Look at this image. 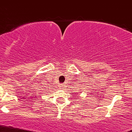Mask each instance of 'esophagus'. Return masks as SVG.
<instances>
[{
	"instance_id": "obj_1",
	"label": "esophagus",
	"mask_w": 132,
	"mask_h": 132,
	"mask_svg": "<svg viewBox=\"0 0 132 132\" xmlns=\"http://www.w3.org/2000/svg\"><path fill=\"white\" fill-rule=\"evenodd\" d=\"M64 84H60V88L61 89H64Z\"/></svg>"
}]
</instances>
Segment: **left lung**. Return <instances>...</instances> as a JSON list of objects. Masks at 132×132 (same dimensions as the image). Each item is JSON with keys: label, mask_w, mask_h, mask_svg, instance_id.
<instances>
[{"label": "left lung", "mask_w": 132, "mask_h": 132, "mask_svg": "<svg viewBox=\"0 0 132 132\" xmlns=\"http://www.w3.org/2000/svg\"><path fill=\"white\" fill-rule=\"evenodd\" d=\"M76 94H77V93H76Z\"/></svg>", "instance_id": "1"}]
</instances>
